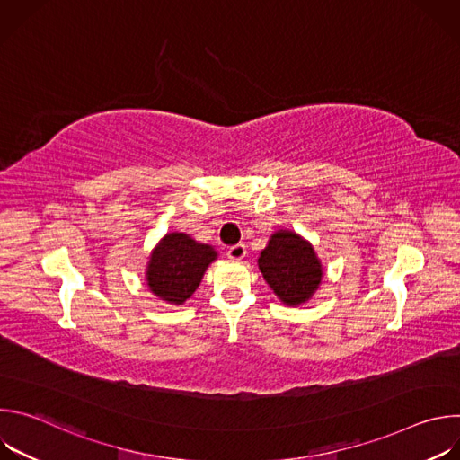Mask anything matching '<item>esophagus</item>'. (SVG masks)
Here are the masks:
<instances>
[{
  "label": "esophagus",
  "mask_w": 460,
  "mask_h": 460,
  "mask_svg": "<svg viewBox=\"0 0 460 460\" xmlns=\"http://www.w3.org/2000/svg\"><path fill=\"white\" fill-rule=\"evenodd\" d=\"M245 245L243 243H236V245H231L229 249H227V256L231 258V260H242L243 256H245Z\"/></svg>",
  "instance_id": "1"
}]
</instances>
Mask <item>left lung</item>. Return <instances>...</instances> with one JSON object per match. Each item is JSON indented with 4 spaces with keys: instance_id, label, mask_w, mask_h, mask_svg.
<instances>
[{
    "instance_id": "8db88e82",
    "label": "left lung",
    "mask_w": 460,
    "mask_h": 460,
    "mask_svg": "<svg viewBox=\"0 0 460 460\" xmlns=\"http://www.w3.org/2000/svg\"><path fill=\"white\" fill-rule=\"evenodd\" d=\"M258 268L273 293L293 307L314 295L323 275L313 245L286 229L271 234L268 247L260 252Z\"/></svg>"
}]
</instances>
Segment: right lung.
Returning a JSON list of instances; mask_svg holds the SVG:
<instances>
[{
	"label": "right lung",
	"instance_id": "obj_1",
	"mask_svg": "<svg viewBox=\"0 0 460 460\" xmlns=\"http://www.w3.org/2000/svg\"><path fill=\"white\" fill-rule=\"evenodd\" d=\"M218 252L185 233H169L153 249L146 280L160 300L180 305L200 286L206 270Z\"/></svg>",
	"mask_w": 460,
	"mask_h": 460
}]
</instances>
